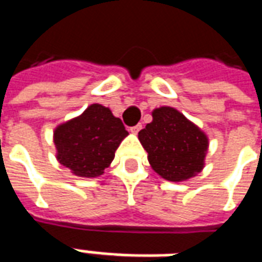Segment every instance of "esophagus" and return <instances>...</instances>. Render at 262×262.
<instances>
[{
  "label": "esophagus",
  "mask_w": 262,
  "mask_h": 262,
  "mask_svg": "<svg viewBox=\"0 0 262 262\" xmlns=\"http://www.w3.org/2000/svg\"><path fill=\"white\" fill-rule=\"evenodd\" d=\"M141 127H143V126H141V125H140V123H139V125H135V126H132L130 129H129V130H130L132 133H133V135H137V133H139V132L141 130Z\"/></svg>",
  "instance_id": "34e87169"
}]
</instances>
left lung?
<instances>
[{"label":"left lung","instance_id":"obj_1","mask_svg":"<svg viewBox=\"0 0 262 262\" xmlns=\"http://www.w3.org/2000/svg\"><path fill=\"white\" fill-rule=\"evenodd\" d=\"M139 140L154 171L167 181H186L204 168L207 135L174 107L152 111V122L139 132Z\"/></svg>","mask_w":262,"mask_h":262}]
</instances>
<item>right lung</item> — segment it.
<instances>
[{
    "label": "right lung",
    "instance_id": "obj_1",
    "mask_svg": "<svg viewBox=\"0 0 262 262\" xmlns=\"http://www.w3.org/2000/svg\"><path fill=\"white\" fill-rule=\"evenodd\" d=\"M127 135L108 107L94 103L81 115L55 127L57 160L77 177L95 178L110 166Z\"/></svg>",
    "mask_w": 262,
    "mask_h": 262
}]
</instances>
